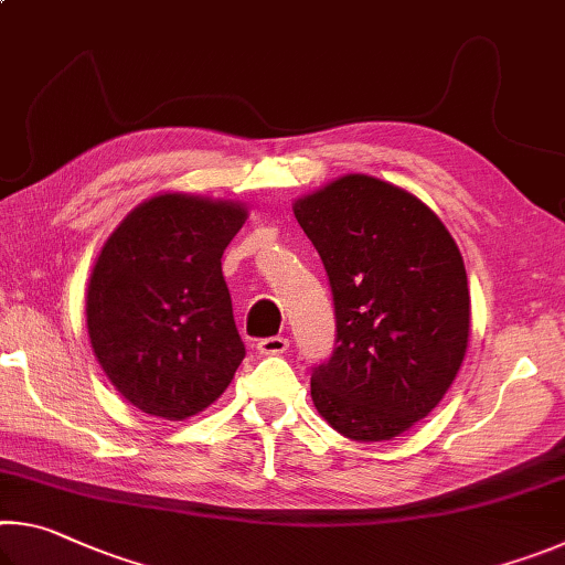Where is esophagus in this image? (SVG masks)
Returning <instances> with one entry per match:
<instances>
[{"label":"esophagus","mask_w":565,"mask_h":565,"mask_svg":"<svg viewBox=\"0 0 565 565\" xmlns=\"http://www.w3.org/2000/svg\"><path fill=\"white\" fill-rule=\"evenodd\" d=\"M256 349H259V353H264V356H279V353L289 349V339H284V337L262 339L259 343H256Z\"/></svg>","instance_id":"esophagus-1"}]
</instances>
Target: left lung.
Masks as SVG:
<instances>
[{
	"label": "left lung",
	"mask_w": 565,
	"mask_h": 565,
	"mask_svg": "<svg viewBox=\"0 0 565 565\" xmlns=\"http://www.w3.org/2000/svg\"><path fill=\"white\" fill-rule=\"evenodd\" d=\"M294 216L337 306L339 347L313 371V406L351 441H391L431 414L466 359L463 256L431 206L369 174L299 196Z\"/></svg>",
	"instance_id": "1"
}]
</instances>
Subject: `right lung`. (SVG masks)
<instances>
[{
  "mask_svg": "<svg viewBox=\"0 0 565 565\" xmlns=\"http://www.w3.org/2000/svg\"><path fill=\"white\" fill-rule=\"evenodd\" d=\"M248 206L161 191L121 218L87 284V333L111 386L149 416L184 420L232 384L238 337L222 254Z\"/></svg>",
  "mask_w": 565,
  "mask_h": 565,
  "instance_id": "1",
  "label": "right lung"
}]
</instances>
